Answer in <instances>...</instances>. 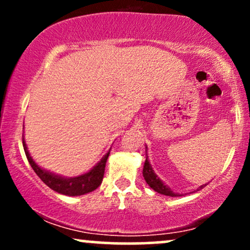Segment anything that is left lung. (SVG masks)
I'll use <instances>...</instances> for the list:
<instances>
[{
    "label": "left lung",
    "instance_id": "1",
    "mask_svg": "<svg viewBox=\"0 0 250 250\" xmlns=\"http://www.w3.org/2000/svg\"><path fill=\"white\" fill-rule=\"evenodd\" d=\"M142 173H143V177H145L146 182H147L149 187H150L151 189H154L155 191H157V193H160L162 195H167V196H181L180 194L174 193V191L171 190V189L169 188L167 185H165V183H163V181L154 173L153 168H151V165L149 163L148 156L146 157V162H145V166H143ZM205 186H207V185H205ZM205 186H201L199 189H202ZM199 189H197V190H199Z\"/></svg>",
    "mask_w": 250,
    "mask_h": 250
}]
</instances>
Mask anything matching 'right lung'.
I'll list each match as a JSON object with an SVG mask.
<instances>
[{"label": "right lung", "mask_w": 250, "mask_h": 250, "mask_svg": "<svg viewBox=\"0 0 250 250\" xmlns=\"http://www.w3.org/2000/svg\"><path fill=\"white\" fill-rule=\"evenodd\" d=\"M22 141H23L25 156H27L31 168L34 169V171H35L37 176H39L48 187L53 189V190L57 191V193L68 195V196H80V195H84L95 190V189L102 183L103 175H104L105 163H107L110 150H109L108 153L102 157L101 161L96 163V166H94L88 173L79 175V176L75 177H64L40 167V166L34 161L33 157L30 156L29 151H28L27 145H25L24 137L22 139Z\"/></svg>", "instance_id": "right-lung-1"}]
</instances>
